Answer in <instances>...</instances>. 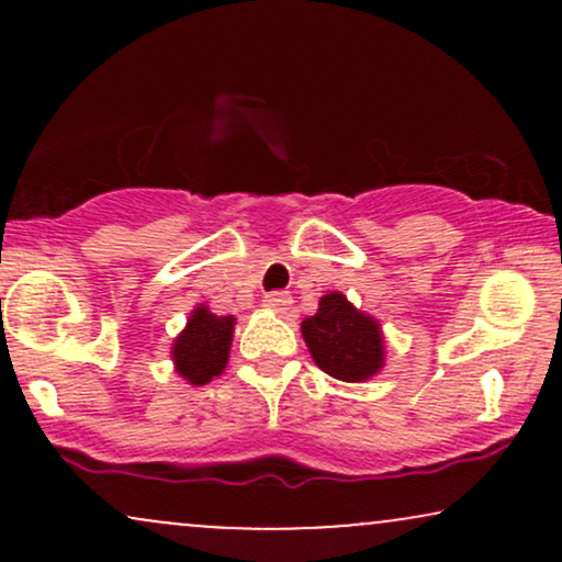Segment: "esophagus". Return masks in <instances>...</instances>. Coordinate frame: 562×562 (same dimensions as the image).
I'll return each mask as SVG.
<instances>
[{
  "label": "esophagus",
  "mask_w": 562,
  "mask_h": 562,
  "mask_svg": "<svg viewBox=\"0 0 562 562\" xmlns=\"http://www.w3.org/2000/svg\"><path fill=\"white\" fill-rule=\"evenodd\" d=\"M263 303H267L269 308H274V312H285V308H290V303H293V299H290V293H285V290H274V293H267Z\"/></svg>",
  "instance_id": "1"
}]
</instances>
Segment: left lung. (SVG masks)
<instances>
[{"mask_svg": "<svg viewBox=\"0 0 562 562\" xmlns=\"http://www.w3.org/2000/svg\"><path fill=\"white\" fill-rule=\"evenodd\" d=\"M301 333L314 362L327 375L362 383L383 367V335L378 322L357 312L346 295H322L317 314L303 319Z\"/></svg>", "mask_w": 562, "mask_h": 562, "instance_id": "8db88e82", "label": "left lung"}]
</instances>
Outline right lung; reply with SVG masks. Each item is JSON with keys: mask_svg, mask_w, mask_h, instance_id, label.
I'll list each match as a JSON object with an SVG mask.
<instances>
[{"mask_svg": "<svg viewBox=\"0 0 562 562\" xmlns=\"http://www.w3.org/2000/svg\"><path fill=\"white\" fill-rule=\"evenodd\" d=\"M235 317H216L198 306L187 322L184 333L173 340V364L192 385H203L224 370L232 346Z\"/></svg>", "mask_w": 562, "mask_h": 562, "instance_id": "obj_1", "label": "right lung"}]
</instances>
